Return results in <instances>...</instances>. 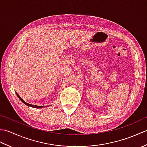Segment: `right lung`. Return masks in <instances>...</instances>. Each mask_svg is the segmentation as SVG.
<instances>
[{
	"instance_id": "obj_1",
	"label": "right lung",
	"mask_w": 147,
	"mask_h": 147,
	"mask_svg": "<svg viewBox=\"0 0 147 147\" xmlns=\"http://www.w3.org/2000/svg\"><path fill=\"white\" fill-rule=\"evenodd\" d=\"M16 95H17V96H18V97H19V98H20V99L21 100L22 102H23L24 104L26 105H28V106H29V107H33V108H36V109H38V108H43V106H38V105H35L30 104H28V103H27V102H26L25 101H24L23 98H21V97H20V96L17 93H16ZM47 107H49V106H47Z\"/></svg>"
}]
</instances>
